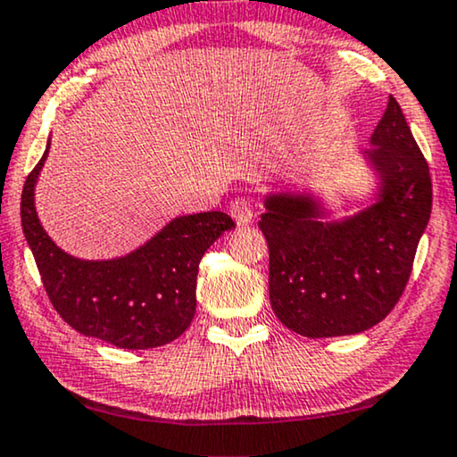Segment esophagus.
<instances>
[{
	"label": "esophagus",
	"mask_w": 457,
	"mask_h": 457,
	"mask_svg": "<svg viewBox=\"0 0 457 457\" xmlns=\"http://www.w3.org/2000/svg\"><path fill=\"white\" fill-rule=\"evenodd\" d=\"M229 213L236 220L237 226H246V223L253 221L254 217L253 201H250V198H236V201L229 204Z\"/></svg>",
	"instance_id": "esophagus-1"
}]
</instances>
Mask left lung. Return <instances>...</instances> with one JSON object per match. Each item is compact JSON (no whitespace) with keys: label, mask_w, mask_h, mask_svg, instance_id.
Returning a JSON list of instances; mask_svg holds the SVG:
<instances>
[{"label":"left lung","mask_w":457,"mask_h":457,"mask_svg":"<svg viewBox=\"0 0 457 457\" xmlns=\"http://www.w3.org/2000/svg\"><path fill=\"white\" fill-rule=\"evenodd\" d=\"M364 157L381 178L377 203L344 221L319 220L311 196L271 195L259 228L269 246V298L304 337L354 336L381 323L406 290L433 207L427 159L389 97Z\"/></svg>","instance_id":"1"}]
</instances>
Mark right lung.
Returning a JSON list of instances; mask_svg holds the SVG:
<instances>
[{
	"label": "right lung",
	"mask_w": 457,
	"mask_h": 457,
	"mask_svg": "<svg viewBox=\"0 0 457 457\" xmlns=\"http://www.w3.org/2000/svg\"><path fill=\"white\" fill-rule=\"evenodd\" d=\"M22 188V231L51 304L82 336L126 350H149L182 336L196 311L198 262L223 231L236 228L221 211L184 215L128 256L80 261L45 234L35 211V184L47 159Z\"/></svg>",
	"instance_id": "1"
}]
</instances>
